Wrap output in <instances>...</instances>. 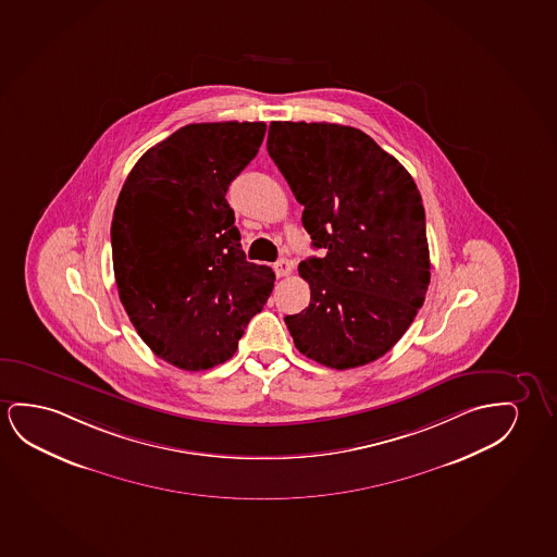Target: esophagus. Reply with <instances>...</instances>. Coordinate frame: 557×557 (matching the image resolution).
<instances>
[{"label":"esophagus","instance_id":"34e87169","mask_svg":"<svg viewBox=\"0 0 557 557\" xmlns=\"http://www.w3.org/2000/svg\"><path fill=\"white\" fill-rule=\"evenodd\" d=\"M274 272L277 277H285V275H289L293 272V262L287 260V258H283V260H277L274 264Z\"/></svg>","mask_w":557,"mask_h":557}]
</instances>
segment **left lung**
Returning a JSON list of instances; mask_svg holds the SVG:
<instances>
[{"instance_id":"obj_1","label":"left lung","mask_w":557,"mask_h":557,"mask_svg":"<svg viewBox=\"0 0 557 557\" xmlns=\"http://www.w3.org/2000/svg\"><path fill=\"white\" fill-rule=\"evenodd\" d=\"M267 146L325 250L299 264L310 305L285 315L295 347L333 370L377 360L410 327L431 280L413 177L352 126L272 122Z\"/></svg>"}]
</instances>
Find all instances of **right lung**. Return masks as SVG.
<instances>
[{
    "label": "right lung",
    "instance_id": "1",
    "mask_svg": "<svg viewBox=\"0 0 557 557\" xmlns=\"http://www.w3.org/2000/svg\"><path fill=\"white\" fill-rule=\"evenodd\" d=\"M264 122L176 129L132 169L111 224L122 307L154 355L187 371L234 356L274 289L247 262L226 191L258 153Z\"/></svg>",
    "mask_w": 557,
    "mask_h": 557
}]
</instances>
